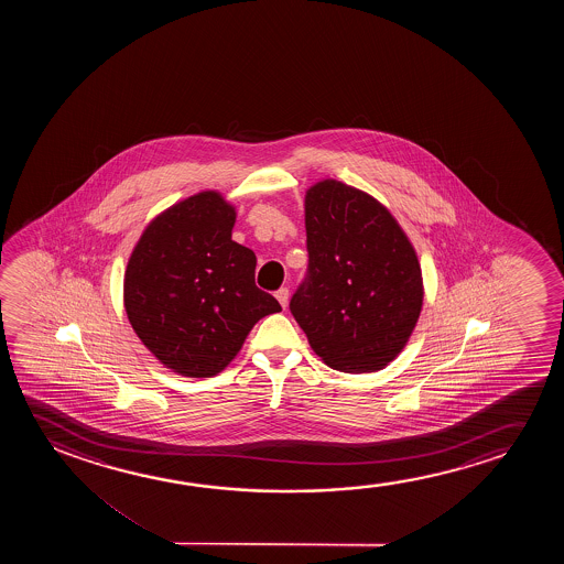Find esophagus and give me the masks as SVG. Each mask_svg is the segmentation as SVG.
Listing matches in <instances>:
<instances>
[{"label":"esophagus","instance_id":"34e87169","mask_svg":"<svg viewBox=\"0 0 564 564\" xmlns=\"http://www.w3.org/2000/svg\"><path fill=\"white\" fill-rule=\"evenodd\" d=\"M275 299H278L279 304L283 306V310H285L286 306H289V289H286V286H281L278 293H275Z\"/></svg>","mask_w":564,"mask_h":564}]
</instances>
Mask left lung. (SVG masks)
I'll list each match as a JSON object with an SVG mask.
<instances>
[{
    "instance_id": "obj_1",
    "label": "left lung",
    "mask_w": 564,
    "mask_h": 564,
    "mask_svg": "<svg viewBox=\"0 0 564 564\" xmlns=\"http://www.w3.org/2000/svg\"><path fill=\"white\" fill-rule=\"evenodd\" d=\"M308 279L291 312L333 370H383L406 347L424 306L409 235L371 194L322 178L304 196Z\"/></svg>"
}]
</instances>
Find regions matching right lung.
I'll return each mask as SVG.
<instances>
[{
  "mask_svg": "<svg viewBox=\"0 0 564 564\" xmlns=\"http://www.w3.org/2000/svg\"><path fill=\"white\" fill-rule=\"evenodd\" d=\"M237 208L217 191L147 225L124 270L123 304L142 345L185 378L224 371L263 316L281 310L256 286V254L235 242Z\"/></svg>",
  "mask_w": 564,
  "mask_h": 564,
  "instance_id": "1",
  "label": "right lung"
}]
</instances>
